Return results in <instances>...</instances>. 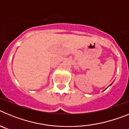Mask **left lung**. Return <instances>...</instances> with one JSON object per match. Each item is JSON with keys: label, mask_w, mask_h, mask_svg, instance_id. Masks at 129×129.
<instances>
[{"label": "left lung", "mask_w": 129, "mask_h": 129, "mask_svg": "<svg viewBox=\"0 0 129 129\" xmlns=\"http://www.w3.org/2000/svg\"><path fill=\"white\" fill-rule=\"evenodd\" d=\"M112 84H110V85H109V86H110V85H112ZM109 86H108V87H109ZM108 87H107V88H108ZM107 88H106V89H107ZM106 89H105V90H106Z\"/></svg>", "instance_id": "8db88e82"}]
</instances>
